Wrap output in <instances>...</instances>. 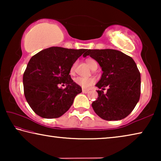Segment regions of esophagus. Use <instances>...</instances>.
<instances>
[{
	"instance_id": "obj_1",
	"label": "esophagus",
	"mask_w": 161,
	"mask_h": 161,
	"mask_svg": "<svg viewBox=\"0 0 161 161\" xmlns=\"http://www.w3.org/2000/svg\"><path fill=\"white\" fill-rule=\"evenodd\" d=\"M89 92V89H82V92L83 93H88V92Z\"/></svg>"
}]
</instances>
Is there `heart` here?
Wrapping results in <instances>:
<instances>
[{"instance_id": "heart-1", "label": "heart", "mask_w": 161, "mask_h": 161, "mask_svg": "<svg viewBox=\"0 0 161 161\" xmlns=\"http://www.w3.org/2000/svg\"><path fill=\"white\" fill-rule=\"evenodd\" d=\"M86 64L88 66L91 68L92 69H94V68H97V62L95 60V59H92V58H89L87 59L86 60ZM75 68H76V63H74L72 67H70V74H74L75 71ZM75 82L80 85V86L82 87V88H85L87 89L89 87H90L91 86L93 85V84H95L96 82V80L94 77H77L75 78Z\"/></svg>"}]
</instances>
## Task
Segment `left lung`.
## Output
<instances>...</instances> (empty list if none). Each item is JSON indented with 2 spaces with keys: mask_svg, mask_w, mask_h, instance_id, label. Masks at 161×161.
<instances>
[{
  "mask_svg": "<svg viewBox=\"0 0 161 161\" xmlns=\"http://www.w3.org/2000/svg\"><path fill=\"white\" fill-rule=\"evenodd\" d=\"M87 55L97 61L103 71L96 85L101 90L92 103L95 113L107 121L126 118L141 96V74L136 62L130 56L112 49L86 50L83 56Z\"/></svg>",
  "mask_w": 161,
  "mask_h": 161,
  "instance_id": "left-lung-1",
  "label": "left lung"
}]
</instances>
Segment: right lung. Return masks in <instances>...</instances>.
Segmentation results:
<instances>
[{
  "label": "right lung",
  "instance_id": "1",
  "mask_svg": "<svg viewBox=\"0 0 161 161\" xmlns=\"http://www.w3.org/2000/svg\"><path fill=\"white\" fill-rule=\"evenodd\" d=\"M86 51L51 47L30 59L23 74L24 94L38 116L55 119L69 110L75 97L81 92V86L71 78L70 67Z\"/></svg>",
  "mask_w": 161,
  "mask_h": 161
}]
</instances>
